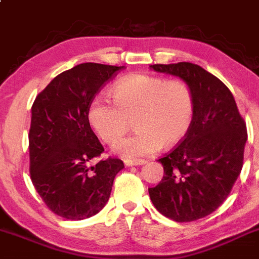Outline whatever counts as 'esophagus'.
<instances>
[{"label":"esophagus","instance_id":"obj_1","mask_svg":"<svg viewBox=\"0 0 259 259\" xmlns=\"http://www.w3.org/2000/svg\"><path fill=\"white\" fill-rule=\"evenodd\" d=\"M145 163V161L143 159H138V161H132V159H124V164H126L127 167H131V166H141V164Z\"/></svg>","mask_w":259,"mask_h":259}]
</instances>
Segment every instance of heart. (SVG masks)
Wrapping results in <instances>:
<instances>
[{"instance_id":"b5f03b06","label":"heart","mask_w":259,"mask_h":259,"mask_svg":"<svg viewBox=\"0 0 259 259\" xmlns=\"http://www.w3.org/2000/svg\"><path fill=\"white\" fill-rule=\"evenodd\" d=\"M111 95L114 104L96 96L89 106L87 118L107 145L118 142L128 132L133 119L138 131L114 148L126 158H142L163 145L176 146L191 128L194 101L185 82L131 74L112 87Z\"/></svg>"}]
</instances>
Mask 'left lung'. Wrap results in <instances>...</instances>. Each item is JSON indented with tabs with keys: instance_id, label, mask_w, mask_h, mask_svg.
<instances>
[{
	"instance_id": "left-lung-1",
	"label": "left lung",
	"mask_w": 259,
	"mask_h": 259,
	"mask_svg": "<svg viewBox=\"0 0 259 259\" xmlns=\"http://www.w3.org/2000/svg\"><path fill=\"white\" fill-rule=\"evenodd\" d=\"M181 77L192 91L194 113L186 137L158 159L161 182L148 188L157 210L176 222H192L225 202L243 166L247 127L233 95L221 79L191 62L149 66Z\"/></svg>"
}]
</instances>
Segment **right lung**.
Returning a JSON list of instances; mask_svg holds the SVG:
<instances>
[{
  "label": "right lung",
  "mask_w": 259,
  "mask_h": 259,
  "mask_svg": "<svg viewBox=\"0 0 259 259\" xmlns=\"http://www.w3.org/2000/svg\"><path fill=\"white\" fill-rule=\"evenodd\" d=\"M124 66L81 63L56 76L32 105L28 133L30 175L37 193L55 214L81 221L107 203L124 167L108 157L91 166L103 146L90 126L91 101Z\"/></svg>",
  "instance_id": "obj_1"
}]
</instances>
